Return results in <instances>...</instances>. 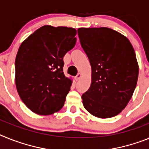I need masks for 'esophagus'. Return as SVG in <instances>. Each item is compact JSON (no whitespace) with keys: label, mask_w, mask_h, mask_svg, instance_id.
<instances>
[{"label":"esophagus","mask_w":149,"mask_h":149,"mask_svg":"<svg viewBox=\"0 0 149 149\" xmlns=\"http://www.w3.org/2000/svg\"><path fill=\"white\" fill-rule=\"evenodd\" d=\"M81 77H82V74H81L80 73H79L78 74L76 75V76L75 77V79H76V81H79V80L80 79V78H81Z\"/></svg>","instance_id":"esophagus-1"}]
</instances>
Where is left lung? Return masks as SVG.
Listing matches in <instances>:
<instances>
[{
    "label": "left lung",
    "mask_w": 149,
    "mask_h": 149,
    "mask_svg": "<svg viewBox=\"0 0 149 149\" xmlns=\"http://www.w3.org/2000/svg\"><path fill=\"white\" fill-rule=\"evenodd\" d=\"M78 35L91 67V84L82 96L84 107L100 118L117 116L136 88L139 66L129 40L108 28H80Z\"/></svg>",
    "instance_id": "8db88e82"
}]
</instances>
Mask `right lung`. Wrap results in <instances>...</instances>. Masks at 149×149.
<instances>
[{"instance_id": "1", "label": "right lung", "mask_w": 149, "mask_h": 149, "mask_svg": "<svg viewBox=\"0 0 149 149\" xmlns=\"http://www.w3.org/2000/svg\"><path fill=\"white\" fill-rule=\"evenodd\" d=\"M76 29L44 25L29 36L15 58V85L21 100L38 115L63 107L72 80L63 72L64 56L76 45Z\"/></svg>"}]
</instances>
